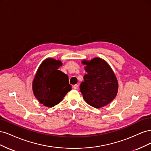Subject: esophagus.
<instances>
[{
    "instance_id": "esophagus-1",
    "label": "esophagus",
    "mask_w": 151,
    "mask_h": 151,
    "mask_svg": "<svg viewBox=\"0 0 151 151\" xmlns=\"http://www.w3.org/2000/svg\"><path fill=\"white\" fill-rule=\"evenodd\" d=\"M78 87H79V85L75 84V85L73 86V88H74V89H78Z\"/></svg>"
}]
</instances>
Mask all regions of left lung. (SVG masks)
Returning <instances> with one entry per match:
<instances>
[{"mask_svg": "<svg viewBox=\"0 0 151 151\" xmlns=\"http://www.w3.org/2000/svg\"><path fill=\"white\" fill-rule=\"evenodd\" d=\"M86 65L84 81L80 90L86 102L90 106L100 108L106 106L115 99L118 93L116 77L108 63L103 59L96 57L91 60H83Z\"/></svg>", "mask_w": 151, "mask_h": 151, "instance_id": "1", "label": "left lung"}]
</instances>
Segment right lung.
Here are the masks:
<instances>
[{
  "label": "right lung",
  "mask_w": 151,
  "mask_h": 151,
  "mask_svg": "<svg viewBox=\"0 0 151 151\" xmlns=\"http://www.w3.org/2000/svg\"><path fill=\"white\" fill-rule=\"evenodd\" d=\"M62 65L60 60L47 58L39 66L32 88L38 101L44 106L52 108L62 101L72 89L68 76L58 70Z\"/></svg>",
  "instance_id": "right-lung-1"
}]
</instances>
